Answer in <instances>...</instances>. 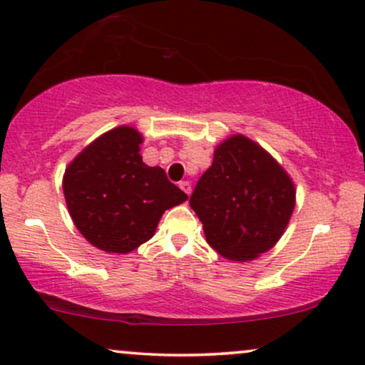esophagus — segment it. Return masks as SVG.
<instances>
[{
  "label": "esophagus",
  "instance_id": "34e87169",
  "mask_svg": "<svg viewBox=\"0 0 365 365\" xmlns=\"http://www.w3.org/2000/svg\"><path fill=\"white\" fill-rule=\"evenodd\" d=\"M179 187H181V190L186 192L187 196L191 195V184H190V181H181V182H179Z\"/></svg>",
  "mask_w": 365,
  "mask_h": 365
}]
</instances>
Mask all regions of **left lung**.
Returning <instances> with one entry per match:
<instances>
[{"instance_id":"obj_1","label":"left lung","mask_w":365,"mask_h":365,"mask_svg":"<svg viewBox=\"0 0 365 365\" xmlns=\"http://www.w3.org/2000/svg\"><path fill=\"white\" fill-rule=\"evenodd\" d=\"M190 205L211 249L232 262H250L284 235L296 186L262 145L235 133L215 148Z\"/></svg>"}]
</instances>
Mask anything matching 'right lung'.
Returning a JSON list of instances; mask_svg holds the SVG:
<instances>
[{
  "mask_svg": "<svg viewBox=\"0 0 365 365\" xmlns=\"http://www.w3.org/2000/svg\"><path fill=\"white\" fill-rule=\"evenodd\" d=\"M142 142L130 125L108 130L69 162L62 178L76 228L106 254L138 249L154 237L164 211L187 200L164 169L142 160Z\"/></svg>",
  "mask_w": 365,
  "mask_h": 365,
  "instance_id": "obj_1",
  "label": "right lung"
}]
</instances>
